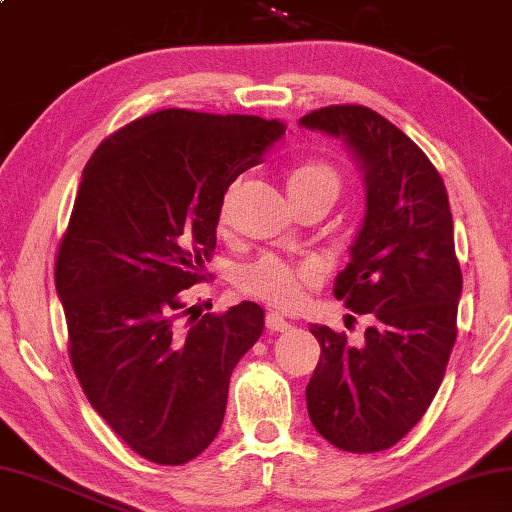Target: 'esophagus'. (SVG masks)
Returning <instances> with one entry per match:
<instances>
[{
    "label": "esophagus",
    "instance_id": "34e87169",
    "mask_svg": "<svg viewBox=\"0 0 512 512\" xmlns=\"http://www.w3.org/2000/svg\"><path fill=\"white\" fill-rule=\"evenodd\" d=\"M291 327H293V322L286 320L282 313L271 311V313L266 315V329H271V331H286V329H291Z\"/></svg>",
    "mask_w": 512,
    "mask_h": 512
}]
</instances>
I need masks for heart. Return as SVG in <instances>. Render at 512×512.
Here are the masks:
<instances>
[{
    "label": "heart",
    "instance_id": "b5f03b06",
    "mask_svg": "<svg viewBox=\"0 0 512 512\" xmlns=\"http://www.w3.org/2000/svg\"><path fill=\"white\" fill-rule=\"evenodd\" d=\"M286 192L291 201L306 197H331L336 201L340 194V174L324 161H302L286 172ZM232 192H226L219 208V224L226 226L230 219ZM315 266L291 264L280 257H262L257 262L241 268L239 286L241 291L259 297L275 306H291L300 300L302 288L315 282Z\"/></svg>",
    "mask_w": 512,
    "mask_h": 512
}]
</instances>
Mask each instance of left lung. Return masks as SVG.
<instances>
[{"label":"left lung","instance_id":"left-lung-1","mask_svg":"<svg viewBox=\"0 0 512 512\" xmlns=\"http://www.w3.org/2000/svg\"><path fill=\"white\" fill-rule=\"evenodd\" d=\"M300 127L340 138L362 172L365 217L333 295L371 318L356 342L311 324L322 353L306 407L336 448L380 452L421 421L457 340L463 280L448 192L421 147L369 107H324Z\"/></svg>","mask_w":512,"mask_h":512}]
</instances>
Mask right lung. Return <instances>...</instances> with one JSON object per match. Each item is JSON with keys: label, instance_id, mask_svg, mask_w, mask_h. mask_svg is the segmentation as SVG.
<instances>
[{"label": "right lung", "instance_id": "right-lung-1", "mask_svg": "<svg viewBox=\"0 0 512 512\" xmlns=\"http://www.w3.org/2000/svg\"><path fill=\"white\" fill-rule=\"evenodd\" d=\"M280 120L163 109L102 141L82 170L55 262L69 356L129 448L181 466L224 423L232 369L264 331L255 302L190 315L217 246L221 199L284 136Z\"/></svg>", "mask_w": 512, "mask_h": 512}]
</instances>
